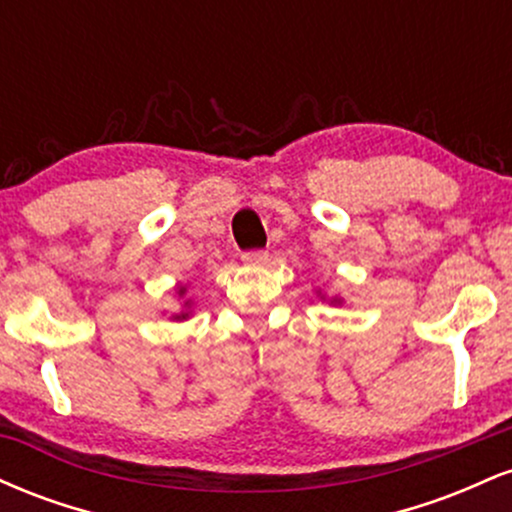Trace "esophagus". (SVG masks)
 Listing matches in <instances>:
<instances>
[{
	"label": "esophagus",
	"instance_id": "esophagus-1",
	"mask_svg": "<svg viewBox=\"0 0 512 512\" xmlns=\"http://www.w3.org/2000/svg\"><path fill=\"white\" fill-rule=\"evenodd\" d=\"M248 267H262V264H267L269 260V252L267 250H250V252H243V257H240Z\"/></svg>",
	"mask_w": 512,
	"mask_h": 512
}]
</instances>
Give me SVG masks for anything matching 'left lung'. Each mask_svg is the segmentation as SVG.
Instances as JSON below:
<instances>
[{
    "label": "left lung",
    "instance_id": "8db88e82",
    "mask_svg": "<svg viewBox=\"0 0 512 512\" xmlns=\"http://www.w3.org/2000/svg\"><path fill=\"white\" fill-rule=\"evenodd\" d=\"M317 296H320L322 301H327V303H330V305H342V303H344V298H339V296H332V298H327V296H322L320 291H317Z\"/></svg>",
    "mask_w": 512,
    "mask_h": 512
}]
</instances>
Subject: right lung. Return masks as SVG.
Returning <instances> with one entry per match:
<instances>
[{
  "mask_svg": "<svg viewBox=\"0 0 512 512\" xmlns=\"http://www.w3.org/2000/svg\"><path fill=\"white\" fill-rule=\"evenodd\" d=\"M175 293H178V298H185L187 284H178V286H175ZM190 315H192V298H185V301H182V310H180V313L170 315V320L182 322V320H187V317H190Z\"/></svg>",
  "mask_w": 512,
  "mask_h": 512,
  "instance_id": "right-lung-1",
  "label": "right lung"
}]
</instances>
